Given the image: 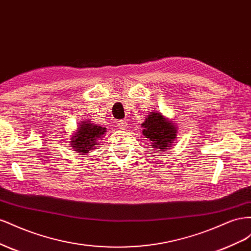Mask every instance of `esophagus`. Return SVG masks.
Masks as SVG:
<instances>
[{"instance_id": "34e87169", "label": "esophagus", "mask_w": 251, "mask_h": 251, "mask_svg": "<svg viewBox=\"0 0 251 251\" xmlns=\"http://www.w3.org/2000/svg\"><path fill=\"white\" fill-rule=\"evenodd\" d=\"M118 126L120 127V129L125 130L126 128H127V126H128V123H127V122H126L125 120H121V121H119Z\"/></svg>"}]
</instances>
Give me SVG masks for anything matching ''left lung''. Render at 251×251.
I'll list each match as a JSON object with an SVG mask.
<instances>
[{"label": "left lung", "mask_w": 251, "mask_h": 251, "mask_svg": "<svg viewBox=\"0 0 251 251\" xmlns=\"http://www.w3.org/2000/svg\"><path fill=\"white\" fill-rule=\"evenodd\" d=\"M141 127L143 135L149 140L150 146L153 150L164 152L174 146L177 127L174 121L169 120L163 113L157 111L149 112Z\"/></svg>", "instance_id": "8db88e82"}]
</instances>
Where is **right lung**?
<instances>
[{"label": "right lung", "instance_id": "right-lung-1", "mask_svg": "<svg viewBox=\"0 0 251 251\" xmlns=\"http://www.w3.org/2000/svg\"><path fill=\"white\" fill-rule=\"evenodd\" d=\"M106 133V128L92 123L90 120H83L78 123L76 130L70 135V147L80 154L86 155L91 150H96L99 140Z\"/></svg>", "mask_w": 251, "mask_h": 251}]
</instances>
